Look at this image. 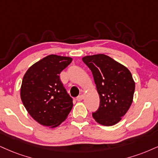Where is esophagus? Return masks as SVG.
<instances>
[{
    "label": "esophagus",
    "instance_id": "34e87169",
    "mask_svg": "<svg viewBox=\"0 0 158 158\" xmlns=\"http://www.w3.org/2000/svg\"><path fill=\"white\" fill-rule=\"evenodd\" d=\"M83 99H84V96H83V95H80V96H77V100L78 101V102H80V101L83 100Z\"/></svg>",
    "mask_w": 158,
    "mask_h": 158
}]
</instances>
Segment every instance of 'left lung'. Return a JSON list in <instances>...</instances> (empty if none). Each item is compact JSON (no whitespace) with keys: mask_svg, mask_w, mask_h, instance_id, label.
Listing matches in <instances>:
<instances>
[{"mask_svg":"<svg viewBox=\"0 0 158 158\" xmlns=\"http://www.w3.org/2000/svg\"><path fill=\"white\" fill-rule=\"evenodd\" d=\"M82 61L92 72L100 98L99 107L93 117L104 126L115 125L132 103L135 84L132 74L107 55L86 56Z\"/></svg>","mask_w":158,"mask_h":158,"instance_id":"8db88e82","label":"left lung"}]
</instances>
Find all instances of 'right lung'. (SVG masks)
Segmentation results:
<instances>
[{"label":"right lung","mask_w":158,"mask_h":158,"mask_svg":"<svg viewBox=\"0 0 158 158\" xmlns=\"http://www.w3.org/2000/svg\"><path fill=\"white\" fill-rule=\"evenodd\" d=\"M71 62L68 56L48 55L25 73L20 88L22 102L29 115L43 126H59L73 107V98L60 78Z\"/></svg>","instance_id":"1"}]
</instances>
